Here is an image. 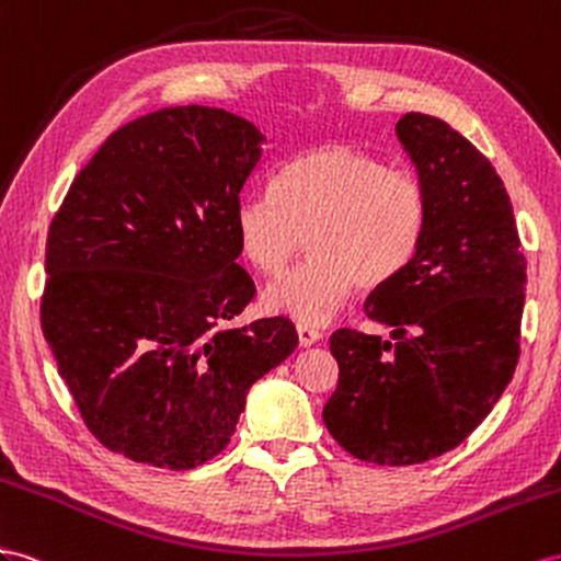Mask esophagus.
<instances>
[{"label": "esophagus", "instance_id": "1", "mask_svg": "<svg viewBox=\"0 0 561 561\" xmlns=\"http://www.w3.org/2000/svg\"><path fill=\"white\" fill-rule=\"evenodd\" d=\"M296 334H298V343L300 346H312L314 341L322 339L320 329H314L310 324H296Z\"/></svg>", "mask_w": 561, "mask_h": 561}]
</instances>
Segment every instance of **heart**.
Listing matches in <instances>:
<instances>
[{
    "label": "heart",
    "instance_id": "obj_1",
    "mask_svg": "<svg viewBox=\"0 0 561 561\" xmlns=\"http://www.w3.org/2000/svg\"><path fill=\"white\" fill-rule=\"evenodd\" d=\"M428 192L408 170L346 144L286 163L275 192L243 196L234 210L239 251L267 275L308 247L310 255L265 289V306L300 324H322L357 286L379 289L417 255Z\"/></svg>",
    "mask_w": 561,
    "mask_h": 561
}]
</instances>
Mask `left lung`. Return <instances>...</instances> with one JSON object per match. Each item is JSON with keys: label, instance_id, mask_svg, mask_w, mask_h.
<instances>
[{"label": "left lung", "instance_id": "obj_1", "mask_svg": "<svg viewBox=\"0 0 561 561\" xmlns=\"http://www.w3.org/2000/svg\"><path fill=\"white\" fill-rule=\"evenodd\" d=\"M396 135L428 192L417 255L365 300L393 341L339 329L329 434L363 462L420 465L457 448L519 360L526 261L491 161L448 123L405 113Z\"/></svg>", "mask_w": 561, "mask_h": 561}]
</instances>
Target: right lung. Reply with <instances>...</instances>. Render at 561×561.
I'll list each match as a JSON object with an SVG mask.
<instances>
[{
	"label": "right lung",
	"mask_w": 561,
	"mask_h": 561,
	"mask_svg": "<svg viewBox=\"0 0 561 561\" xmlns=\"http://www.w3.org/2000/svg\"><path fill=\"white\" fill-rule=\"evenodd\" d=\"M265 137L234 113L175 106L118 127L47 237L42 332L108 450L194 469L232 438L251 386L286 360V318L220 329L255 286L234 210Z\"/></svg>",
	"instance_id": "add662e5"
}]
</instances>
